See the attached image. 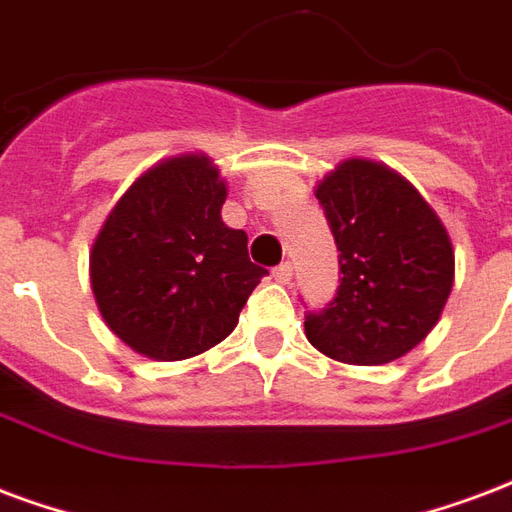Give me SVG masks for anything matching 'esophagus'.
<instances>
[{
	"label": "esophagus",
	"mask_w": 512,
	"mask_h": 512,
	"mask_svg": "<svg viewBox=\"0 0 512 512\" xmlns=\"http://www.w3.org/2000/svg\"><path fill=\"white\" fill-rule=\"evenodd\" d=\"M291 275H294V267H291V261H283V264H278V267L272 270V278L278 280V283H283V286H286L288 280H291Z\"/></svg>",
	"instance_id": "obj_1"
}]
</instances>
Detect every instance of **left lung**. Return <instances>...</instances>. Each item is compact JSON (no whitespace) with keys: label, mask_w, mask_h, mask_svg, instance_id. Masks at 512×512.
<instances>
[{"label":"left lung","mask_w":512,"mask_h":512,"mask_svg":"<svg viewBox=\"0 0 512 512\" xmlns=\"http://www.w3.org/2000/svg\"><path fill=\"white\" fill-rule=\"evenodd\" d=\"M315 199L340 251V286L305 315L307 340L345 364H386L440 321L453 286L451 237L416 188L386 164L348 159Z\"/></svg>","instance_id":"1"}]
</instances>
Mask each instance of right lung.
Returning <instances> with one entry per match:
<instances>
[{
  "label": "right lung",
  "instance_id": "obj_1",
  "mask_svg": "<svg viewBox=\"0 0 512 512\" xmlns=\"http://www.w3.org/2000/svg\"><path fill=\"white\" fill-rule=\"evenodd\" d=\"M224 199L213 161L175 156L134 180L96 234L99 313L148 359H191L221 343L267 275L248 259V234L221 221Z\"/></svg>",
  "mask_w": 512,
  "mask_h": 512
}]
</instances>
